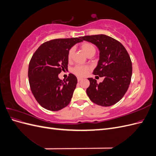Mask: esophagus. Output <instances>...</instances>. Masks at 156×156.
<instances>
[{"mask_svg":"<svg viewBox=\"0 0 156 156\" xmlns=\"http://www.w3.org/2000/svg\"><path fill=\"white\" fill-rule=\"evenodd\" d=\"M83 79V78H81V77H77V81H78V82L82 81Z\"/></svg>","mask_w":156,"mask_h":156,"instance_id":"esophagus-1","label":"esophagus"}]
</instances>
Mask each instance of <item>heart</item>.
Instances as JSON below:
<instances>
[{"instance_id":"heart-1","label":"heart","mask_w":156,"mask_h":156,"mask_svg":"<svg viewBox=\"0 0 156 156\" xmlns=\"http://www.w3.org/2000/svg\"><path fill=\"white\" fill-rule=\"evenodd\" d=\"M81 48L83 50V51L84 53L87 56H88L90 54H95L96 53V49L95 47H94L92 44L88 43V42H85V43H83L81 45ZM74 53V49L73 48L70 49L68 51V58L69 60H70L72 58V56ZM90 68L89 67L87 66H76L75 68L73 69V72L75 74L78 75V76H85L88 73Z\"/></svg>"}]
</instances>
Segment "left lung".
I'll list each match as a JSON object with an SVG mask.
<instances>
[{
    "label": "left lung",
    "instance_id": "8db88e82",
    "mask_svg": "<svg viewBox=\"0 0 156 156\" xmlns=\"http://www.w3.org/2000/svg\"><path fill=\"white\" fill-rule=\"evenodd\" d=\"M95 45L100 51V59L93 74L103 77V82L88 78L87 94L93 103L103 107L115 105L123 98L129 88L132 75L129 55L120 42L105 34L81 37Z\"/></svg>",
    "mask_w": 156,
    "mask_h": 156
}]
</instances>
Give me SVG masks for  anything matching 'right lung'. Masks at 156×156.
Returning <instances> with one entry per match:
<instances>
[{"label":"right lung","mask_w":156,"mask_h":156,"mask_svg":"<svg viewBox=\"0 0 156 156\" xmlns=\"http://www.w3.org/2000/svg\"><path fill=\"white\" fill-rule=\"evenodd\" d=\"M81 41V37L52 40L41 44L32 55L28 72L30 87L37 103L45 109L57 111L70 103L77 79L69 73L62 81L58 74L68 69L69 50Z\"/></svg>","instance_id":"obj_1"}]
</instances>
